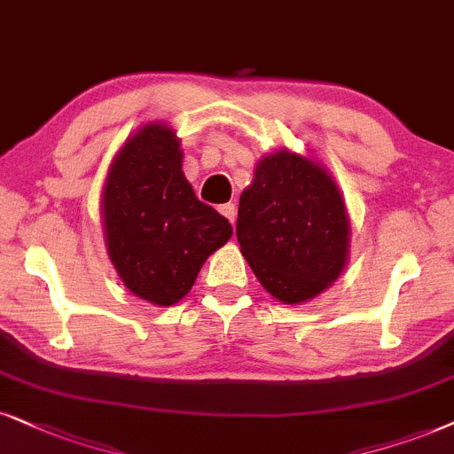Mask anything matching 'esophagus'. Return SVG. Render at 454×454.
<instances>
[{
	"label": "esophagus",
	"mask_w": 454,
	"mask_h": 454,
	"mask_svg": "<svg viewBox=\"0 0 454 454\" xmlns=\"http://www.w3.org/2000/svg\"><path fill=\"white\" fill-rule=\"evenodd\" d=\"M220 214L226 217L228 222L234 223L237 222V207H234V203H223L220 205Z\"/></svg>",
	"instance_id": "esophagus-1"
}]
</instances>
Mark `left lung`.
<instances>
[{"instance_id": "left-lung-1", "label": "left lung", "mask_w": 454, "mask_h": 454, "mask_svg": "<svg viewBox=\"0 0 454 454\" xmlns=\"http://www.w3.org/2000/svg\"><path fill=\"white\" fill-rule=\"evenodd\" d=\"M349 214L331 171L278 148L257 160L240 192V254L274 300L297 306L323 294L349 260Z\"/></svg>"}]
</instances>
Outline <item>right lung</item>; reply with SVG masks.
Instances as JSON below:
<instances>
[{
  "label": "right lung",
  "mask_w": 454,
  "mask_h": 454,
  "mask_svg": "<svg viewBox=\"0 0 454 454\" xmlns=\"http://www.w3.org/2000/svg\"><path fill=\"white\" fill-rule=\"evenodd\" d=\"M180 137L165 121L140 125L108 165L102 186L106 254L125 289L153 306L191 294L232 226L200 203L182 171Z\"/></svg>",
  "instance_id": "add662e5"
}]
</instances>
